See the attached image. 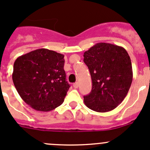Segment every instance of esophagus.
Listing matches in <instances>:
<instances>
[{"instance_id":"34e87169","label":"esophagus","mask_w":150,"mask_h":150,"mask_svg":"<svg viewBox=\"0 0 150 150\" xmlns=\"http://www.w3.org/2000/svg\"><path fill=\"white\" fill-rule=\"evenodd\" d=\"M78 86H79V83H78V82L75 83L73 84V87L75 88H78Z\"/></svg>"}]
</instances>
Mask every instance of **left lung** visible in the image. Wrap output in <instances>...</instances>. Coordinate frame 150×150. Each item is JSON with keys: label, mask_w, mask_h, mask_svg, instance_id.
<instances>
[{"label": "left lung", "mask_w": 150, "mask_h": 150, "mask_svg": "<svg viewBox=\"0 0 150 150\" xmlns=\"http://www.w3.org/2000/svg\"><path fill=\"white\" fill-rule=\"evenodd\" d=\"M90 71L92 89L84 103L98 112L111 111L125 99L133 80L131 61L126 50L107 43H98L83 54Z\"/></svg>", "instance_id": "8db88e82"}]
</instances>
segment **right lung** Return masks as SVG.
<instances>
[{"label": "right lung", "instance_id": "1", "mask_svg": "<svg viewBox=\"0 0 150 150\" xmlns=\"http://www.w3.org/2000/svg\"><path fill=\"white\" fill-rule=\"evenodd\" d=\"M64 56L46 48L18 57L12 79L24 102L37 111L48 112L64 102L69 84L66 81Z\"/></svg>", "mask_w": 150, "mask_h": 150}]
</instances>
